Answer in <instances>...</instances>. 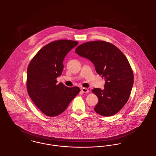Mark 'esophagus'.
I'll return each instance as SVG.
<instances>
[{
  "mask_svg": "<svg viewBox=\"0 0 156 156\" xmlns=\"http://www.w3.org/2000/svg\"><path fill=\"white\" fill-rule=\"evenodd\" d=\"M81 90L83 93H88L89 92V89L87 88H84V87H83Z\"/></svg>",
  "mask_w": 156,
  "mask_h": 156,
  "instance_id": "esophagus-1",
  "label": "esophagus"
}]
</instances>
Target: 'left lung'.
I'll return each mask as SVG.
<instances>
[{"mask_svg": "<svg viewBox=\"0 0 156 156\" xmlns=\"http://www.w3.org/2000/svg\"><path fill=\"white\" fill-rule=\"evenodd\" d=\"M75 52L93 62L96 73L105 80L104 90H92L99 99L94 111L104 116L118 113L127 102L134 83L133 72L124 54L104 41L83 43Z\"/></svg>", "mask_w": 156, "mask_h": 156, "instance_id": "obj_1", "label": "left lung"}]
</instances>
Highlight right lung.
<instances>
[{
  "label": "right lung",
  "instance_id": "1",
  "mask_svg": "<svg viewBox=\"0 0 156 156\" xmlns=\"http://www.w3.org/2000/svg\"><path fill=\"white\" fill-rule=\"evenodd\" d=\"M78 44L68 40L51 42L43 47L28 65V94L34 104L47 116L62 114L80 92L79 87L57 84L56 80L62 73L66 55Z\"/></svg>",
  "mask_w": 156,
  "mask_h": 156
}]
</instances>
